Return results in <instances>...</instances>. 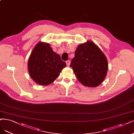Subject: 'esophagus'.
Instances as JSON below:
<instances>
[{"label":"esophagus","mask_w":134,"mask_h":134,"mask_svg":"<svg viewBox=\"0 0 134 134\" xmlns=\"http://www.w3.org/2000/svg\"><path fill=\"white\" fill-rule=\"evenodd\" d=\"M66 64L67 66H69V65H70V60H67V61H66Z\"/></svg>","instance_id":"esophagus-1"}]
</instances>
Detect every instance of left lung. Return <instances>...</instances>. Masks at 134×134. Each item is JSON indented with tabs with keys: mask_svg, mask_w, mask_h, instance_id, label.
<instances>
[{
	"mask_svg": "<svg viewBox=\"0 0 134 134\" xmlns=\"http://www.w3.org/2000/svg\"><path fill=\"white\" fill-rule=\"evenodd\" d=\"M70 66L82 85L96 87L103 82L108 70L107 57L91 41L81 44L76 48Z\"/></svg>",
	"mask_w": 134,
	"mask_h": 134,
	"instance_id": "obj_1",
	"label": "left lung"
}]
</instances>
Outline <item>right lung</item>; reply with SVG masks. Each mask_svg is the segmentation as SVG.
<instances>
[{"mask_svg":"<svg viewBox=\"0 0 134 134\" xmlns=\"http://www.w3.org/2000/svg\"><path fill=\"white\" fill-rule=\"evenodd\" d=\"M66 66L60 56L53 52L48 43L40 41L36 45L28 59L29 75L40 85H48L57 79Z\"/></svg>","mask_w":134,"mask_h":134,"instance_id":"add662e5","label":"right lung"}]
</instances>
